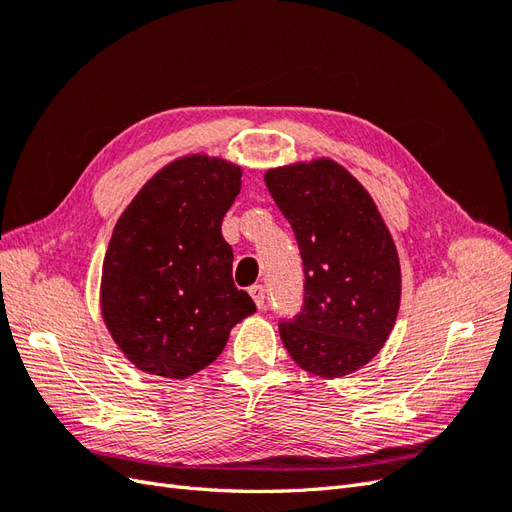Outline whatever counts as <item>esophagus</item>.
<instances>
[{"instance_id":"34e87169","label":"esophagus","mask_w":512,"mask_h":512,"mask_svg":"<svg viewBox=\"0 0 512 512\" xmlns=\"http://www.w3.org/2000/svg\"><path fill=\"white\" fill-rule=\"evenodd\" d=\"M250 294H252V299H254V303H256V307H258V309L265 307V301H267V297H265V288H262L260 284H254V286L250 288Z\"/></svg>"}]
</instances>
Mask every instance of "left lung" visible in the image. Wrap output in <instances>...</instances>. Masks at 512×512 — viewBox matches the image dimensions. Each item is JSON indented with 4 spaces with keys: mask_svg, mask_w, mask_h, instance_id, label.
Masks as SVG:
<instances>
[{
    "mask_svg": "<svg viewBox=\"0 0 512 512\" xmlns=\"http://www.w3.org/2000/svg\"><path fill=\"white\" fill-rule=\"evenodd\" d=\"M265 183L297 239L305 277L301 312L280 322L282 342L309 374H352L380 352L397 318L391 232L363 185L333 160L273 168Z\"/></svg>",
    "mask_w": 512,
    "mask_h": 512,
    "instance_id": "obj_1",
    "label": "left lung"
}]
</instances>
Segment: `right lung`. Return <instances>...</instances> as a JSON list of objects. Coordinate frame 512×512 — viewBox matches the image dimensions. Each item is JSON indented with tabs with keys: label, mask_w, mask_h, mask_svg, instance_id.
Returning <instances> with one entry per match:
<instances>
[{
	"label": "right lung",
	"mask_w": 512,
	"mask_h": 512,
	"mask_svg": "<svg viewBox=\"0 0 512 512\" xmlns=\"http://www.w3.org/2000/svg\"><path fill=\"white\" fill-rule=\"evenodd\" d=\"M239 190V166L181 158L119 218L102 267V316L138 369L188 378L218 359L230 329L256 312L232 282V247L222 237Z\"/></svg>",
	"instance_id": "add662e5"
}]
</instances>
